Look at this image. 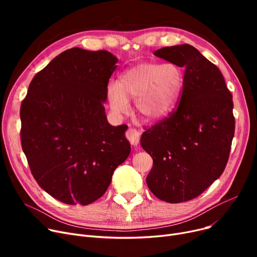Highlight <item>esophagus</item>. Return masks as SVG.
Instances as JSON below:
<instances>
[{
    "mask_svg": "<svg viewBox=\"0 0 257 257\" xmlns=\"http://www.w3.org/2000/svg\"><path fill=\"white\" fill-rule=\"evenodd\" d=\"M127 139L130 142V144L134 147H138L139 142H140V132L137 129H129L127 131Z\"/></svg>",
    "mask_w": 257,
    "mask_h": 257,
    "instance_id": "34e87169",
    "label": "esophagus"
}]
</instances>
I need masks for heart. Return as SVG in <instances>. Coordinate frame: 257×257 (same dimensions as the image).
<instances>
[{"label": "heart", "mask_w": 257, "mask_h": 257, "mask_svg": "<svg viewBox=\"0 0 257 257\" xmlns=\"http://www.w3.org/2000/svg\"><path fill=\"white\" fill-rule=\"evenodd\" d=\"M183 86V73L174 63H143L127 70L119 82L107 87L111 111L123 114L128 110V100L134 101L136 114L152 121L165 116L176 104Z\"/></svg>", "instance_id": "1"}]
</instances>
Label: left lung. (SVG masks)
<instances>
[{
    "mask_svg": "<svg viewBox=\"0 0 257 257\" xmlns=\"http://www.w3.org/2000/svg\"><path fill=\"white\" fill-rule=\"evenodd\" d=\"M154 55L185 73L177 109L142 136L153 158L146 181L158 199L180 203L201 195L225 170L234 136L232 94L218 66L193 46L165 47Z\"/></svg>",
    "mask_w": 257,
    "mask_h": 257,
    "instance_id": "8db88e82",
    "label": "left lung"
}]
</instances>
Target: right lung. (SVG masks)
I'll list each match as a JSON object with an SVG mask.
<instances>
[{
  "instance_id": "add662e5",
  "label": "right lung",
  "mask_w": 257,
  "mask_h": 257,
  "mask_svg": "<svg viewBox=\"0 0 257 257\" xmlns=\"http://www.w3.org/2000/svg\"><path fill=\"white\" fill-rule=\"evenodd\" d=\"M116 62L104 50H66L34 76L21 105L22 148L33 177L65 204L102 197L130 154L128 127L108 123L103 104Z\"/></svg>"
}]
</instances>
